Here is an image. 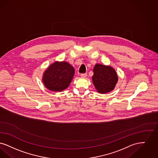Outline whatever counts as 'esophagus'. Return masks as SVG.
I'll return each mask as SVG.
<instances>
[{
    "mask_svg": "<svg viewBox=\"0 0 158 158\" xmlns=\"http://www.w3.org/2000/svg\"><path fill=\"white\" fill-rule=\"evenodd\" d=\"M81 77L82 78H85L87 77V74L86 73H84V74H81Z\"/></svg>",
    "mask_w": 158,
    "mask_h": 158,
    "instance_id": "obj_1",
    "label": "esophagus"
}]
</instances>
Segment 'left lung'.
I'll return each mask as SVG.
<instances>
[{"mask_svg":"<svg viewBox=\"0 0 158 158\" xmlns=\"http://www.w3.org/2000/svg\"><path fill=\"white\" fill-rule=\"evenodd\" d=\"M93 82L98 93H106L114 89L118 77L112 67L97 64L93 69Z\"/></svg>","mask_w":158,"mask_h":158,"instance_id":"8db88e82","label":"left lung"}]
</instances>
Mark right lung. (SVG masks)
I'll use <instances>...</instances> for the list:
<instances>
[{
    "mask_svg": "<svg viewBox=\"0 0 158 158\" xmlns=\"http://www.w3.org/2000/svg\"><path fill=\"white\" fill-rule=\"evenodd\" d=\"M74 69L66 62H55L46 69L43 82L48 89L61 91L67 89L74 75Z\"/></svg>",
    "mask_w": 158,
    "mask_h": 158,
    "instance_id": "add662e5",
    "label": "right lung"
}]
</instances>
